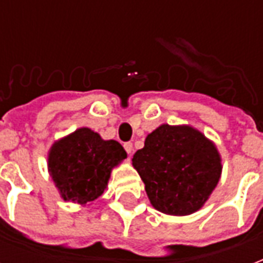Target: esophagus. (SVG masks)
<instances>
[{
	"mask_svg": "<svg viewBox=\"0 0 263 263\" xmlns=\"http://www.w3.org/2000/svg\"><path fill=\"white\" fill-rule=\"evenodd\" d=\"M124 148H125V152L131 156L132 154V150H134V147H132V143L131 142H127V143H124Z\"/></svg>",
	"mask_w": 263,
	"mask_h": 263,
	"instance_id": "34e87169",
	"label": "esophagus"
}]
</instances>
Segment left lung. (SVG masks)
<instances>
[{"label": "left lung", "mask_w": 263, "mask_h": 263, "mask_svg": "<svg viewBox=\"0 0 263 263\" xmlns=\"http://www.w3.org/2000/svg\"><path fill=\"white\" fill-rule=\"evenodd\" d=\"M132 165L143 180L153 208L169 216L199 210L220 180L216 144L190 125L162 124L148 134Z\"/></svg>", "instance_id": "left-lung-1"}]
</instances>
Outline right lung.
Segmentation results:
<instances>
[{
  "label": "right lung",
  "mask_w": 263,
  "mask_h": 263,
  "mask_svg": "<svg viewBox=\"0 0 263 263\" xmlns=\"http://www.w3.org/2000/svg\"><path fill=\"white\" fill-rule=\"evenodd\" d=\"M127 158L116 140H103L90 128H79L54 142L47 166L64 200L87 204L102 195L111 169Z\"/></svg>",
  "instance_id": "1"
}]
</instances>
